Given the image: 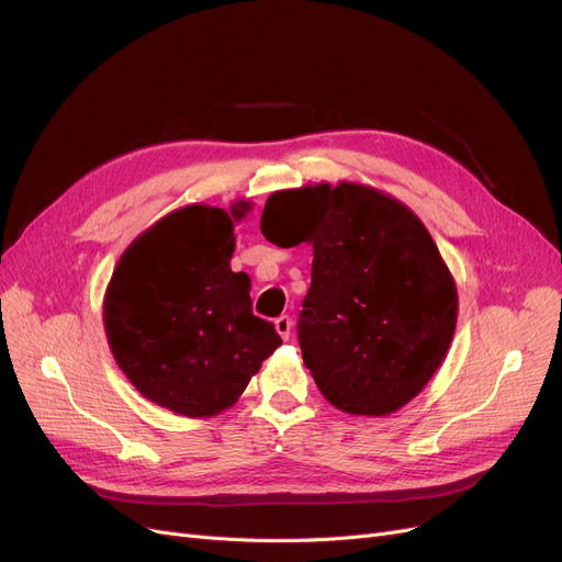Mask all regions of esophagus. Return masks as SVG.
I'll return each mask as SVG.
<instances>
[{"label": "esophagus", "mask_w": 562, "mask_h": 562, "mask_svg": "<svg viewBox=\"0 0 562 562\" xmlns=\"http://www.w3.org/2000/svg\"><path fill=\"white\" fill-rule=\"evenodd\" d=\"M292 328H294L292 317L282 315V317H278V319H276V330H278L282 340H289V338H292Z\"/></svg>", "instance_id": "34e87169"}]
</instances>
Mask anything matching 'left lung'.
<instances>
[{"label":"left lung","mask_w":562,"mask_h":562,"mask_svg":"<svg viewBox=\"0 0 562 562\" xmlns=\"http://www.w3.org/2000/svg\"><path fill=\"white\" fill-rule=\"evenodd\" d=\"M261 234L313 247L299 342L324 398L359 417L417 398L459 319V289L424 222L378 187L340 180L270 194Z\"/></svg>","instance_id":"obj_1"}]
</instances>
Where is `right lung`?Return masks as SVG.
Listing matches in <instances>:
<instances>
[{"label": "right lung", "mask_w": 562, "mask_h": 562, "mask_svg": "<svg viewBox=\"0 0 562 562\" xmlns=\"http://www.w3.org/2000/svg\"><path fill=\"white\" fill-rule=\"evenodd\" d=\"M252 211L190 203L164 215L124 249L103 294L111 355L143 398L180 417L234 407L282 345L252 315L247 273H234V224Z\"/></svg>", "instance_id": "right-lung-1"}]
</instances>
